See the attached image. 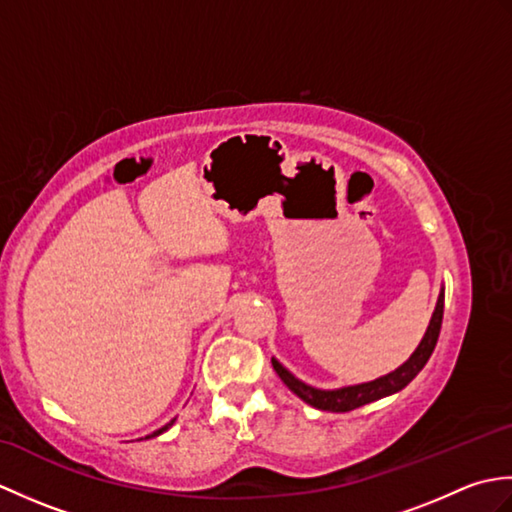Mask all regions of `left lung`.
Masks as SVG:
<instances>
[{"label": "left lung", "mask_w": 512, "mask_h": 512, "mask_svg": "<svg viewBox=\"0 0 512 512\" xmlns=\"http://www.w3.org/2000/svg\"><path fill=\"white\" fill-rule=\"evenodd\" d=\"M442 314H444V288H440L436 310H433L431 321L427 325V332H424L422 341L418 343L416 350H413V354L400 367H396L394 372H389L376 380H369V383L347 385V387H339V389H319V387L303 383V380H299L295 374L290 372V369L281 365L275 356H273V367H275L277 376L284 380V385L292 391V394H297L303 402H308L310 407H317L321 411H334V413L352 411L356 407L367 405V402H374V400L396 394V391L405 389L411 380L418 376L420 369L427 365L433 347H436V343H438Z\"/></svg>", "instance_id": "obj_1"}]
</instances>
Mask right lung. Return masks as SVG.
Masks as SVG:
<instances>
[{"label":"right lung","mask_w":512,"mask_h":512,"mask_svg":"<svg viewBox=\"0 0 512 512\" xmlns=\"http://www.w3.org/2000/svg\"><path fill=\"white\" fill-rule=\"evenodd\" d=\"M173 422H176V418H173L171 422H167V424H165V427H160L158 431H154V433H151V436H147V438H156V436H160V433H165V431H167V429L171 427V424H173Z\"/></svg>","instance_id":"1"}]
</instances>
